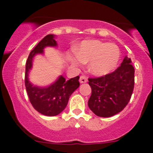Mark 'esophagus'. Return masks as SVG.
Listing matches in <instances>:
<instances>
[{"label": "esophagus", "instance_id": "1", "mask_svg": "<svg viewBox=\"0 0 153 153\" xmlns=\"http://www.w3.org/2000/svg\"><path fill=\"white\" fill-rule=\"evenodd\" d=\"M88 82V78L85 76H81L79 78V82L80 83H85Z\"/></svg>", "mask_w": 153, "mask_h": 153}]
</instances>
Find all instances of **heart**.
I'll use <instances>...</instances> for the list:
<instances>
[{"label": "heart", "instance_id": "1", "mask_svg": "<svg viewBox=\"0 0 153 153\" xmlns=\"http://www.w3.org/2000/svg\"><path fill=\"white\" fill-rule=\"evenodd\" d=\"M120 58V52L117 45L97 40L82 42L76 54L68 56L74 65L89 62V71L96 76H102L112 71L117 67Z\"/></svg>", "mask_w": 153, "mask_h": 153}]
</instances>
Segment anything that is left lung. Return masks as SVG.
<instances>
[{"mask_svg": "<svg viewBox=\"0 0 153 153\" xmlns=\"http://www.w3.org/2000/svg\"><path fill=\"white\" fill-rule=\"evenodd\" d=\"M126 56L112 73L89 78L91 95L88 107L96 115L108 117L120 112L129 102L134 84V69Z\"/></svg>", "mask_w": 153, "mask_h": 153, "instance_id": "1", "label": "left lung"}]
</instances>
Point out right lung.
<instances>
[{
  "mask_svg": "<svg viewBox=\"0 0 153 153\" xmlns=\"http://www.w3.org/2000/svg\"><path fill=\"white\" fill-rule=\"evenodd\" d=\"M54 36L52 34L48 35L41 40L30 52L26 62L25 82L29 99L36 111L46 116H56L60 114L65 108L71 95L79 86V76L69 80L60 76L55 82L47 87L33 85L29 81L28 74L32 68L33 57L38 53H43L45 47L56 46Z\"/></svg>",
  "mask_w": 153,
  "mask_h": 153,
  "instance_id": "1",
  "label": "right lung"
}]
</instances>
